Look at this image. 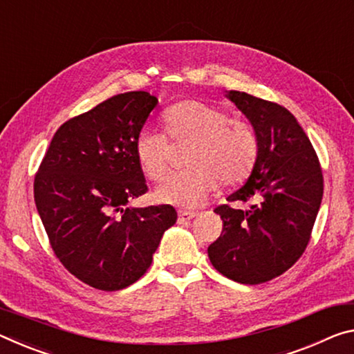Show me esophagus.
Returning <instances> with one entry per match:
<instances>
[{
	"label": "esophagus",
	"mask_w": 354,
	"mask_h": 354,
	"mask_svg": "<svg viewBox=\"0 0 354 354\" xmlns=\"http://www.w3.org/2000/svg\"><path fill=\"white\" fill-rule=\"evenodd\" d=\"M195 216H197V212H194V211H179L178 212V222L179 223L189 222V221H192Z\"/></svg>",
	"instance_id": "34e87169"
}]
</instances>
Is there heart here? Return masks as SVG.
I'll list each match as a JSON object with an SVG mask.
<instances>
[{
    "label": "heart",
    "mask_w": 354,
    "mask_h": 354,
    "mask_svg": "<svg viewBox=\"0 0 354 354\" xmlns=\"http://www.w3.org/2000/svg\"><path fill=\"white\" fill-rule=\"evenodd\" d=\"M168 136L175 142L190 140L186 170L168 175L156 189L162 203L181 207L198 205L216 187L234 186L250 175L258 154V138L250 122L230 118L221 106L198 99L181 100L164 113ZM136 156L147 176L160 179L168 168L170 143L164 132L140 129Z\"/></svg>",
    "instance_id": "1"
}]
</instances>
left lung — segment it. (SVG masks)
<instances>
[{
	"label": "left lung",
	"mask_w": 354,
	"mask_h": 354,
	"mask_svg": "<svg viewBox=\"0 0 354 354\" xmlns=\"http://www.w3.org/2000/svg\"><path fill=\"white\" fill-rule=\"evenodd\" d=\"M225 96L255 129L258 154L248 181L214 212L222 234L207 248L218 272L257 285L283 274L306 250L323 198V173L310 140L285 106L248 93Z\"/></svg>",
	"instance_id": "left-lung-1"
}]
</instances>
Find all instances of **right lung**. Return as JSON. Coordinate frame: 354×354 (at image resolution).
Instances as JSON below:
<instances>
[{
  "instance_id": "obj_1",
  "label": "right lung",
  "mask_w": 354,
  "mask_h": 354,
  "mask_svg": "<svg viewBox=\"0 0 354 354\" xmlns=\"http://www.w3.org/2000/svg\"><path fill=\"white\" fill-rule=\"evenodd\" d=\"M156 105L149 93L131 91L66 121L36 173V207L55 255L93 288L137 282L178 218L170 205L127 206L148 190L136 138Z\"/></svg>"
}]
</instances>
